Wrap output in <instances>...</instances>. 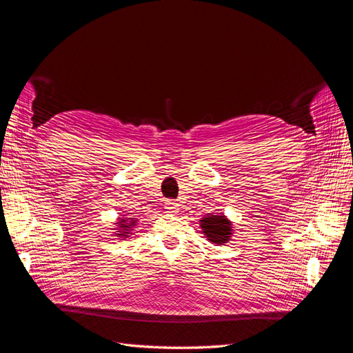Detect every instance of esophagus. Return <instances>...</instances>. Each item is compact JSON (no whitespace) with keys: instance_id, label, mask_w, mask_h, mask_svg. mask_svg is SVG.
Masks as SVG:
<instances>
[{"instance_id":"obj_1","label":"esophagus","mask_w":353,"mask_h":353,"mask_svg":"<svg viewBox=\"0 0 353 353\" xmlns=\"http://www.w3.org/2000/svg\"><path fill=\"white\" fill-rule=\"evenodd\" d=\"M165 209L169 212V213H176L179 210V205L175 201V200H168L165 203Z\"/></svg>"}]
</instances>
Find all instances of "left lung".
<instances>
[{"label":"left lung","instance_id":"obj_1","mask_svg":"<svg viewBox=\"0 0 353 353\" xmlns=\"http://www.w3.org/2000/svg\"><path fill=\"white\" fill-rule=\"evenodd\" d=\"M200 228L205 237L213 244H225L231 240L234 234L232 222L223 213H212L200 219Z\"/></svg>","mask_w":353,"mask_h":353}]
</instances>
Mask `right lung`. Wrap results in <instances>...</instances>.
Wrapping results in <instances>:
<instances>
[{
    "instance_id": "right-lung-1",
    "label": "right lung",
    "mask_w": 353,
    "mask_h": 353,
    "mask_svg": "<svg viewBox=\"0 0 353 353\" xmlns=\"http://www.w3.org/2000/svg\"><path fill=\"white\" fill-rule=\"evenodd\" d=\"M137 222H138V219L135 216L122 215L121 218H117V221L114 222V225H116L114 236L121 237V239H128L131 236L132 228H135Z\"/></svg>"
}]
</instances>
